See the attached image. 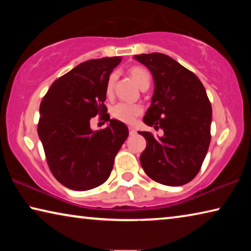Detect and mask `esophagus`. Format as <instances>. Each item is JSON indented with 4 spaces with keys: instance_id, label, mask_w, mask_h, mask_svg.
<instances>
[{
    "instance_id": "1",
    "label": "esophagus",
    "mask_w": 251,
    "mask_h": 251,
    "mask_svg": "<svg viewBox=\"0 0 251 251\" xmlns=\"http://www.w3.org/2000/svg\"><path fill=\"white\" fill-rule=\"evenodd\" d=\"M128 129H129V135L133 136V135H135V134H136V129L134 128V127L129 126V127H128Z\"/></svg>"
}]
</instances>
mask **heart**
Masks as SVG:
<instances>
[{
	"instance_id": "heart-1",
	"label": "heart",
	"mask_w": 251,
	"mask_h": 251,
	"mask_svg": "<svg viewBox=\"0 0 251 251\" xmlns=\"http://www.w3.org/2000/svg\"><path fill=\"white\" fill-rule=\"evenodd\" d=\"M129 73L131 77L135 80V83L138 85L139 87L143 88L145 86H150L151 82V76L148 71L141 66H135L133 69H130ZM116 80V73H112L107 78L106 82V94L110 95L113 92L114 84ZM112 115L116 120L124 122V123H133L135 118L137 117L139 114L143 112V108L141 105L137 104H129L125 103V101H120L116 105H114L112 107Z\"/></svg>"
}]
</instances>
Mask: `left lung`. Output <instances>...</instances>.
Returning a JSON list of instances; mask_svg holds the SVG:
<instances>
[{
    "label": "left lung",
    "instance_id": "8db88e82",
    "mask_svg": "<svg viewBox=\"0 0 251 251\" xmlns=\"http://www.w3.org/2000/svg\"><path fill=\"white\" fill-rule=\"evenodd\" d=\"M151 71L154 94L143 122L163 136L138 131L146 139L141 164L152 180L181 186L194 179L210 144L211 105L193 72L161 53L135 55Z\"/></svg>",
    "mask_w": 251,
    "mask_h": 251
}]
</instances>
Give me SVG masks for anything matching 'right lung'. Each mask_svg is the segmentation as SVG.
<instances>
[{
  "mask_svg": "<svg viewBox=\"0 0 251 251\" xmlns=\"http://www.w3.org/2000/svg\"><path fill=\"white\" fill-rule=\"evenodd\" d=\"M121 56L80 63L50 85L40 105L37 133L54 177L73 190H88L107 180L115 156L128 136L127 126L109 120L93 130L91 118L107 112L106 82Z\"/></svg>",
  "mask_w": 251,
  "mask_h": 251,
  "instance_id": "right-lung-1",
  "label": "right lung"
}]
</instances>
